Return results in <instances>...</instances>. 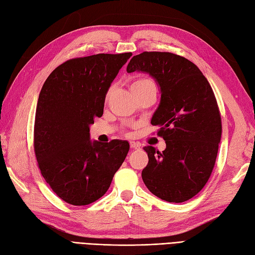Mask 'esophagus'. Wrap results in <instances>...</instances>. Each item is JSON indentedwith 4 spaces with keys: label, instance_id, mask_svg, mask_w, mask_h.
Returning <instances> with one entry per match:
<instances>
[{
    "label": "esophagus",
    "instance_id": "34e87169",
    "mask_svg": "<svg viewBox=\"0 0 255 255\" xmlns=\"http://www.w3.org/2000/svg\"><path fill=\"white\" fill-rule=\"evenodd\" d=\"M129 144H130V148H132V149H139L141 146V144L139 142H137V141H130Z\"/></svg>",
    "mask_w": 255,
    "mask_h": 255
}]
</instances>
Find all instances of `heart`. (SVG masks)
<instances>
[{
	"label": "heart",
	"mask_w": 255,
	"mask_h": 255,
	"mask_svg": "<svg viewBox=\"0 0 255 255\" xmlns=\"http://www.w3.org/2000/svg\"><path fill=\"white\" fill-rule=\"evenodd\" d=\"M146 82H150V80H138L132 84V86L133 85H138V84H142V83H146Z\"/></svg>",
	"instance_id": "obj_1"
}]
</instances>
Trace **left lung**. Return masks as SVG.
I'll list each match as a JSON object with an SVG mask.
<instances>
[{
  "mask_svg": "<svg viewBox=\"0 0 255 255\" xmlns=\"http://www.w3.org/2000/svg\"><path fill=\"white\" fill-rule=\"evenodd\" d=\"M127 71L149 74L160 90L151 123L160 128L166 149L144 146L149 163L142 181L161 200L187 201L210 179L221 139V118L211 85L194 63L168 52L135 55Z\"/></svg>",
  "mask_w": 255,
  "mask_h": 255,
  "instance_id": "left-lung-1",
  "label": "left lung"
}]
</instances>
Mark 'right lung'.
<instances>
[{
	"instance_id": "1",
	"label": "right lung",
	"mask_w": 255,
	"mask_h": 255,
	"mask_svg": "<svg viewBox=\"0 0 255 255\" xmlns=\"http://www.w3.org/2000/svg\"><path fill=\"white\" fill-rule=\"evenodd\" d=\"M132 53L97 54L67 60L45 80L38 98L34 145L38 166L52 190L72 205H87L110 188L125 161L127 140L90 139L102 117L113 81Z\"/></svg>"
}]
</instances>
